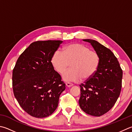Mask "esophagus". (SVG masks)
Wrapping results in <instances>:
<instances>
[{
  "mask_svg": "<svg viewBox=\"0 0 132 132\" xmlns=\"http://www.w3.org/2000/svg\"><path fill=\"white\" fill-rule=\"evenodd\" d=\"M66 86H68V87H71L73 86V85L71 83H70V82H67V83H66Z\"/></svg>",
  "mask_w": 132,
  "mask_h": 132,
  "instance_id": "obj_1",
  "label": "esophagus"
}]
</instances>
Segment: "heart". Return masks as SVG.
Instances as JSON below:
<instances>
[{
  "label": "heart",
  "instance_id": "b5f03b06",
  "mask_svg": "<svg viewBox=\"0 0 132 132\" xmlns=\"http://www.w3.org/2000/svg\"><path fill=\"white\" fill-rule=\"evenodd\" d=\"M54 69L59 74L63 73L71 63V69L63 74L66 81L78 82L82 78L88 80L94 76L98 68L100 58L95 51L80 43H72L54 53L51 59Z\"/></svg>",
  "mask_w": 132,
  "mask_h": 132
}]
</instances>
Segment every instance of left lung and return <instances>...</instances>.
Returning a JSON list of instances; mask_svg holds the SVG:
<instances>
[{"instance_id": "1", "label": "left lung", "mask_w": 132, "mask_h": 132, "mask_svg": "<svg viewBox=\"0 0 132 132\" xmlns=\"http://www.w3.org/2000/svg\"><path fill=\"white\" fill-rule=\"evenodd\" d=\"M91 44L98 54L100 63L91 78L79 85V106L89 115L100 117L116 104L122 87V70L110 49L95 40L83 39Z\"/></svg>"}]
</instances>
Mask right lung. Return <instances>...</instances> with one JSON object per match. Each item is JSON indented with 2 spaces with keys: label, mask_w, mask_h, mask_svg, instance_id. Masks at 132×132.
Segmentation results:
<instances>
[{
  "label": "right lung",
  "mask_w": 132,
  "mask_h": 132,
  "mask_svg": "<svg viewBox=\"0 0 132 132\" xmlns=\"http://www.w3.org/2000/svg\"><path fill=\"white\" fill-rule=\"evenodd\" d=\"M62 40H38L19 56L12 71V89L22 109L36 118L50 116L58 105L65 84L51 59Z\"/></svg>",
  "instance_id": "add662e5"
}]
</instances>
